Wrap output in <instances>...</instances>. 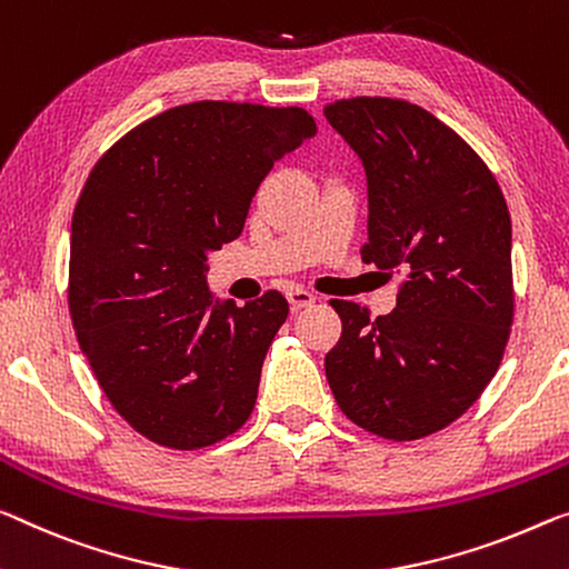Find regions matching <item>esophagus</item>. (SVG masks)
I'll use <instances>...</instances> for the list:
<instances>
[{"instance_id":"34e87169","label":"esophagus","mask_w":569,"mask_h":569,"mask_svg":"<svg viewBox=\"0 0 569 569\" xmlns=\"http://www.w3.org/2000/svg\"><path fill=\"white\" fill-rule=\"evenodd\" d=\"M287 300H290V308L297 312L302 308H308V305L315 302V295L308 290H290L287 292Z\"/></svg>"}]
</instances>
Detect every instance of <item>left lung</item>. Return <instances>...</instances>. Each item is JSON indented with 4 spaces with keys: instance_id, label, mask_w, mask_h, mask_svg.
Returning <instances> with one entry per match:
<instances>
[{
    "instance_id": "1",
    "label": "left lung",
    "mask_w": 569,
    "mask_h": 569,
    "mask_svg": "<svg viewBox=\"0 0 569 569\" xmlns=\"http://www.w3.org/2000/svg\"><path fill=\"white\" fill-rule=\"evenodd\" d=\"M328 124L366 172V264L405 277L397 308L333 300L326 356L338 407L387 440H419L466 412L498 371L513 320L511 216L486 162L430 111L358 96Z\"/></svg>"
}]
</instances>
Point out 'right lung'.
<instances>
[{"label":"right lung","instance_id":"right-lung-1","mask_svg":"<svg viewBox=\"0 0 569 569\" xmlns=\"http://www.w3.org/2000/svg\"><path fill=\"white\" fill-rule=\"evenodd\" d=\"M318 127L300 107L198 101L157 113L96 162L71 226L68 305L113 409L152 442L233 435L290 305L208 290V254L239 239L259 182Z\"/></svg>","mask_w":569,"mask_h":569}]
</instances>
